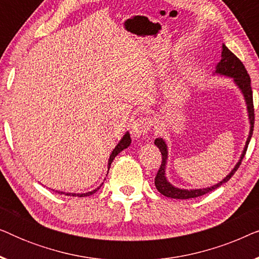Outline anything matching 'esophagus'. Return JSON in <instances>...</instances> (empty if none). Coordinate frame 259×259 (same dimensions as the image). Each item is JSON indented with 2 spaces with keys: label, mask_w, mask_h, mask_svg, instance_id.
<instances>
[{
  "label": "esophagus",
  "mask_w": 259,
  "mask_h": 259,
  "mask_svg": "<svg viewBox=\"0 0 259 259\" xmlns=\"http://www.w3.org/2000/svg\"><path fill=\"white\" fill-rule=\"evenodd\" d=\"M152 127V122L150 118H138L134 120L132 122V125H131V133H132V136L138 139V138L143 137L146 134L148 131L151 130Z\"/></svg>",
  "instance_id": "esophagus-1"
}]
</instances>
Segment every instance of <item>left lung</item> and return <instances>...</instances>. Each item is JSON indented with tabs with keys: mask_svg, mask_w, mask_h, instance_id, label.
Returning a JSON list of instances; mask_svg holds the SVG:
<instances>
[{
	"mask_svg": "<svg viewBox=\"0 0 259 259\" xmlns=\"http://www.w3.org/2000/svg\"><path fill=\"white\" fill-rule=\"evenodd\" d=\"M215 74H221V75L232 77L233 82L236 83V86L239 88L240 92L243 93V97L245 99L246 102V108H247V114H249V120H250V132L249 137L246 139L245 147H244L243 153L240 155V159L237 162L235 167L231 172L229 173L228 176L225 177L222 182H219L215 185L211 187H206V189H197V190H185V189H179V187L173 186L171 183L168 182L167 178H166V164H167V145L162 138H157L154 140V145L157 146L161 152V165L160 168L155 176L154 184L157 190L161 194H164L165 197L168 198H175V199H190V198H197L200 196H204L211 191L218 189L219 186L223 185V184L229 182V179L235 175L237 169H238L239 165L242 164V160L244 155L246 153L247 146H249V143L251 140V137H252L253 132V123H254V109H253V99H252V88H251V80L249 74H247L245 67H244L243 62L237 58V56L233 54V53L230 51V49L226 47L225 45H223V52H222V60L218 62L217 67H215L214 70Z\"/></svg>",
	"mask_w": 259,
	"mask_h": 259,
	"instance_id": "1",
	"label": "left lung"
}]
</instances>
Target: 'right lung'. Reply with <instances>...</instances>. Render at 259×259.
<instances>
[{
  "instance_id": "obj_1",
  "label": "right lung",
  "mask_w": 259,
  "mask_h": 259,
  "mask_svg": "<svg viewBox=\"0 0 259 259\" xmlns=\"http://www.w3.org/2000/svg\"><path fill=\"white\" fill-rule=\"evenodd\" d=\"M130 145H131V136H130V133L127 132V133L125 134V136L122 137V139L119 141V144L116 145L114 150L112 151L111 155H109V159H108V171H109V167H111L112 161L114 160V158L116 157V155H118L121 151L125 150V148L128 147ZM101 186H102V184H101L100 186L98 187V189H95V190L91 191V192H87V193H65V192H60V191H56V192L60 193V194H65V196H72V197H87V196H92V194L97 192V191H98L99 189H100Z\"/></svg>"
}]
</instances>
